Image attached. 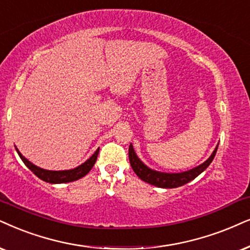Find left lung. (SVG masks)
<instances>
[{
	"label": "left lung",
	"instance_id": "obj_1",
	"mask_svg": "<svg viewBox=\"0 0 250 250\" xmlns=\"http://www.w3.org/2000/svg\"><path fill=\"white\" fill-rule=\"evenodd\" d=\"M217 148L218 145L213 150V152L211 153V156L203 164L195 167V168L181 173H165L150 168L137 157L132 144L129 145V162H130V165L136 175L141 180H143L144 182H147L159 188H178L197 178L202 172H204L209 167L210 164L212 163L214 156H216Z\"/></svg>",
	"mask_w": 250,
	"mask_h": 250
}]
</instances>
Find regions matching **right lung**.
Returning a JSON list of instances; mask_svg holds the SVG:
<instances>
[{
	"instance_id": "obj_1",
	"label": "right lung",
	"mask_w": 250,
	"mask_h": 250,
	"mask_svg": "<svg viewBox=\"0 0 250 250\" xmlns=\"http://www.w3.org/2000/svg\"><path fill=\"white\" fill-rule=\"evenodd\" d=\"M16 151H17L18 156L21 157V159L23 160V163L26 165L28 169L32 170L34 174H36L39 179L42 180V181H46L49 183H67V182L76 181V180L78 179H82L83 176L86 175L91 170V168L94 166V164L97 162L98 153H99V148H98L96 152L88 158L86 162L83 163L80 166H77L76 168L65 169V170H48V169L40 168V167H38L34 165V164L28 162L26 158L20 152V150H18L17 147H16Z\"/></svg>"
}]
</instances>
